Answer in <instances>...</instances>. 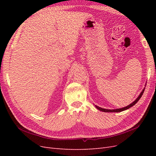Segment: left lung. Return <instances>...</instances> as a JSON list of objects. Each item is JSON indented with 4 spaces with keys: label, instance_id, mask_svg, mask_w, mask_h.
I'll return each mask as SVG.
<instances>
[{
    "label": "left lung",
    "instance_id": "1",
    "mask_svg": "<svg viewBox=\"0 0 156 156\" xmlns=\"http://www.w3.org/2000/svg\"><path fill=\"white\" fill-rule=\"evenodd\" d=\"M144 89H145V88L143 90V91L140 92V95L138 96V98H136V100H135L133 103H131V104H129V105H127V106H126V107H125L121 108H116V109H106V108H103L100 107H98V106H97V105H95V107L98 108V110H100V111H103V112H122V111H123L127 110V109H128V108H129L130 107H131L132 106H133L134 105H135L136 103H137V101L140 100V98H141V96H143V94L144 91Z\"/></svg>",
    "mask_w": 156,
    "mask_h": 156
}]
</instances>
